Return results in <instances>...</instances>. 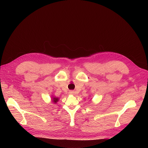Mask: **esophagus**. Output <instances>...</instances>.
<instances>
[{"instance_id":"esophagus-1","label":"esophagus","mask_w":148,"mask_h":148,"mask_svg":"<svg viewBox=\"0 0 148 148\" xmlns=\"http://www.w3.org/2000/svg\"><path fill=\"white\" fill-rule=\"evenodd\" d=\"M69 94H71V95H73V94H74V91H72V90H71V91H69Z\"/></svg>"}]
</instances>
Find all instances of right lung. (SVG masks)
<instances>
[{"instance_id": "right-lung-1", "label": "right lung", "mask_w": 148, "mask_h": 148, "mask_svg": "<svg viewBox=\"0 0 148 148\" xmlns=\"http://www.w3.org/2000/svg\"><path fill=\"white\" fill-rule=\"evenodd\" d=\"M58 101V98H53V101L54 102V103H56L57 101Z\"/></svg>"}]
</instances>
